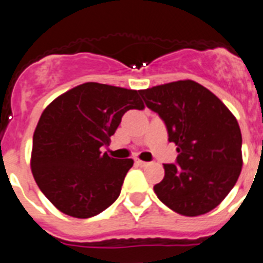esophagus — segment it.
<instances>
[{
    "label": "esophagus",
    "mask_w": 263,
    "mask_h": 263,
    "mask_svg": "<svg viewBox=\"0 0 263 263\" xmlns=\"http://www.w3.org/2000/svg\"><path fill=\"white\" fill-rule=\"evenodd\" d=\"M136 163L138 164V166H141V167H146V166H148V162H143V160L138 159V158H136Z\"/></svg>",
    "instance_id": "1"
}]
</instances>
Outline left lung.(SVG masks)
Masks as SVG:
<instances>
[{"instance_id": "left-lung-1", "label": "left lung", "mask_w": 263, "mask_h": 263, "mask_svg": "<svg viewBox=\"0 0 263 263\" xmlns=\"http://www.w3.org/2000/svg\"><path fill=\"white\" fill-rule=\"evenodd\" d=\"M164 121L176 164H163L158 199L183 216L210 212L225 199L242 168V137L236 117L201 84L179 80L138 90Z\"/></svg>"}]
</instances>
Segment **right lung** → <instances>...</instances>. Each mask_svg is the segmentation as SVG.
Returning <instances> with one entry per match:
<instances>
[{
  "label": "right lung",
  "mask_w": 263,
  "mask_h": 263,
  "mask_svg": "<svg viewBox=\"0 0 263 263\" xmlns=\"http://www.w3.org/2000/svg\"><path fill=\"white\" fill-rule=\"evenodd\" d=\"M139 92L84 83L43 110L32 137L31 171L39 190L60 212L88 218L117 200L133 159H116L108 146L122 116L143 109Z\"/></svg>",
  "instance_id": "right-lung-1"
}]
</instances>
